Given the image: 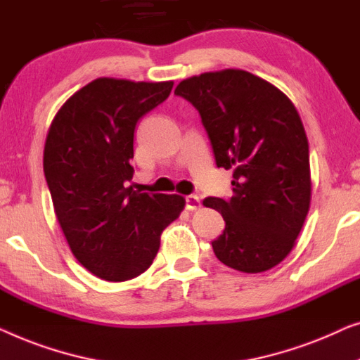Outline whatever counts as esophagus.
<instances>
[{
	"instance_id": "obj_1",
	"label": "esophagus",
	"mask_w": 360,
	"mask_h": 360,
	"mask_svg": "<svg viewBox=\"0 0 360 360\" xmlns=\"http://www.w3.org/2000/svg\"><path fill=\"white\" fill-rule=\"evenodd\" d=\"M186 209L187 210H197L200 209V199L197 195H187L186 197Z\"/></svg>"
}]
</instances>
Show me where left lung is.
Wrapping results in <instances>:
<instances>
[{
    "mask_svg": "<svg viewBox=\"0 0 360 360\" xmlns=\"http://www.w3.org/2000/svg\"><path fill=\"white\" fill-rule=\"evenodd\" d=\"M174 94L199 110L217 166L233 171L231 199L204 200L225 220L212 241L215 256L248 274L272 269L295 246L311 200L308 139L295 105L238 68L182 79Z\"/></svg>",
    "mask_w": 360,
    "mask_h": 360,
    "instance_id": "8db88e82",
    "label": "left lung"
}]
</instances>
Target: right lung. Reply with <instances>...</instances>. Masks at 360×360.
Returning a JSON list of instances; mask_svg holds the SVG:
<instances>
[{
    "label": "right lung",
    "mask_w": 360,
    "mask_h": 360,
    "mask_svg": "<svg viewBox=\"0 0 360 360\" xmlns=\"http://www.w3.org/2000/svg\"><path fill=\"white\" fill-rule=\"evenodd\" d=\"M173 84L96 78L50 124L44 173L55 215L79 264L104 281L124 282L148 269L161 233L186 205L178 194L124 186L134 176L135 125Z\"/></svg>",
    "instance_id": "1"
}]
</instances>
